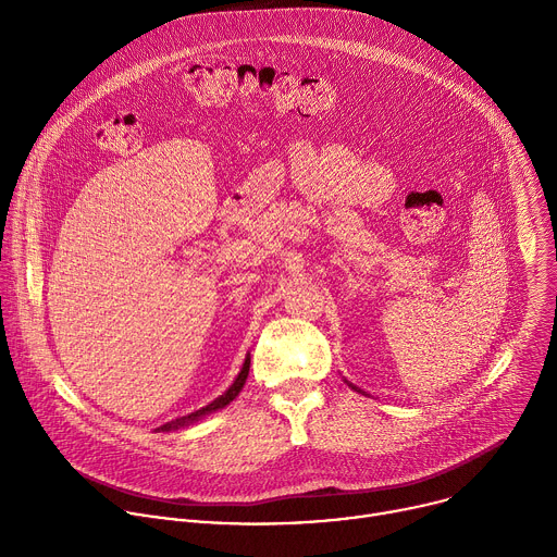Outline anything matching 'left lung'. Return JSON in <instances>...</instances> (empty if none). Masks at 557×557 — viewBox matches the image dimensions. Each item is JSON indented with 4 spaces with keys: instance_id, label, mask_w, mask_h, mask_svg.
Here are the masks:
<instances>
[{
    "instance_id": "1",
    "label": "left lung",
    "mask_w": 557,
    "mask_h": 557,
    "mask_svg": "<svg viewBox=\"0 0 557 557\" xmlns=\"http://www.w3.org/2000/svg\"><path fill=\"white\" fill-rule=\"evenodd\" d=\"M348 385H350V387H352V389H357V392H361V389H359V387H355V385H352V383H348Z\"/></svg>"
}]
</instances>
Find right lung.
Segmentation results:
<instances>
[{"label":"right lung","mask_w":557,"mask_h":557,"mask_svg":"<svg viewBox=\"0 0 557 557\" xmlns=\"http://www.w3.org/2000/svg\"><path fill=\"white\" fill-rule=\"evenodd\" d=\"M249 368H251V355H247L245 357V363H243V368H240V372H237V376H235V381L218 396V399H213L209 406H205V408H200V410H196V412H191V414H187V417H181V419H176V421H170V423H165V425H161L158 428V432H172V430H178V428H185V425H191V423H196V421H200V419H205L207 414H211V412H218V410H222V408H226L237 394H240V389L245 387V383H247V376H249Z\"/></svg>","instance_id":"right-lung-1"}]
</instances>
